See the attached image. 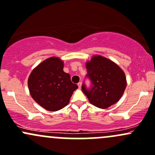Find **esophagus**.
<instances>
[{
    "label": "esophagus",
    "instance_id": "esophagus-1",
    "mask_svg": "<svg viewBox=\"0 0 155 155\" xmlns=\"http://www.w3.org/2000/svg\"><path fill=\"white\" fill-rule=\"evenodd\" d=\"M78 88H79V89H81V86H82V83L79 82V83H78Z\"/></svg>",
    "mask_w": 155,
    "mask_h": 155
}]
</instances>
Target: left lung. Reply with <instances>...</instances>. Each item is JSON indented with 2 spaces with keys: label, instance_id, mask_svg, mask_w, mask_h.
<instances>
[{
  "label": "left lung",
  "instance_id": "left-lung-1",
  "mask_svg": "<svg viewBox=\"0 0 155 155\" xmlns=\"http://www.w3.org/2000/svg\"><path fill=\"white\" fill-rule=\"evenodd\" d=\"M86 66V77L90 80L91 86L87 88L84 83L82 90L89 102L101 109H106L117 103L126 87L124 71L102 56H94Z\"/></svg>",
  "mask_w": 155,
  "mask_h": 155
}]
</instances>
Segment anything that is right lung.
<instances>
[{
    "label": "right lung",
    "instance_id": "1",
    "mask_svg": "<svg viewBox=\"0 0 155 155\" xmlns=\"http://www.w3.org/2000/svg\"><path fill=\"white\" fill-rule=\"evenodd\" d=\"M63 69L64 62L52 57L38 65L29 77L28 86L31 97L46 110L55 111L63 109L78 88Z\"/></svg>",
    "mask_w": 155,
    "mask_h": 155
}]
</instances>
